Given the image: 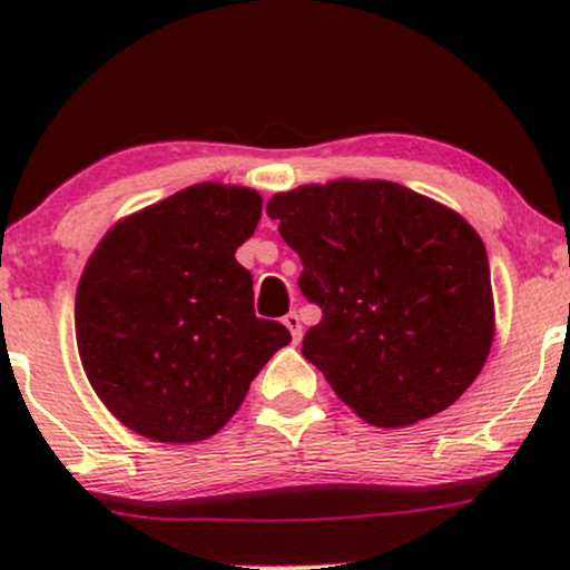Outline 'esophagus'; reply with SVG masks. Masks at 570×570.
Segmentation results:
<instances>
[{"label":"esophagus","instance_id":"1","mask_svg":"<svg viewBox=\"0 0 570 570\" xmlns=\"http://www.w3.org/2000/svg\"><path fill=\"white\" fill-rule=\"evenodd\" d=\"M284 326H286V330H289L292 332V340H294V343H299V337H303V324H299V316H297V313H286V316H284Z\"/></svg>","mask_w":570,"mask_h":570}]
</instances>
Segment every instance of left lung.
<instances>
[{
  "label": "left lung",
  "instance_id": "left-lung-1",
  "mask_svg": "<svg viewBox=\"0 0 570 570\" xmlns=\"http://www.w3.org/2000/svg\"><path fill=\"white\" fill-rule=\"evenodd\" d=\"M265 212L324 313L303 356L362 421L412 426L476 381L495 305L485 244L461 214L385 179L299 185Z\"/></svg>",
  "mask_w": 570,
  "mask_h": 570
}]
</instances>
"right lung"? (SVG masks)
<instances>
[{
	"instance_id": "add662e5",
	"label": "right lung",
	"mask_w": 570,
	"mask_h": 570,
	"mask_svg": "<svg viewBox=\"0 0 570 570\" xmlns=\"http://www.w3.org/2000/svg\"><path fill=\"white\" fill-rule=\"evenodd\" d=\"M259 217L257 189L200 181L117 219L85 263L77 351L96 396L134 434L208 440L292 340L254 316L252 273L235 259Z\"/></svg>"
}]
</instances>
